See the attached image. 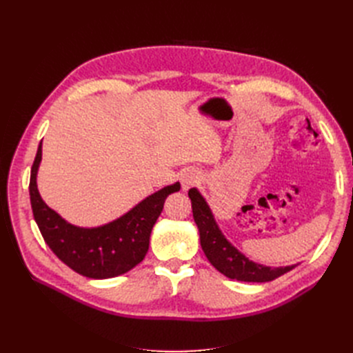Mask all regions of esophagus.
Wrapping results in <instances>:
<instances>
[{
    "label": "esophagus",
    "instance_id": "1",
    "mask_svg": "<svg viewBox=\"0 0 353 353\" xmlns=\"http://www.w3.org/2000/svg\"><path fill=\"white\" fill-rule=\"evenodd\" d=\"M199 181H200V175H199V172H196V170H193V169L185 170L183 176H181V183H183V188L185 191L193 185H196Z\"/></svg>",
    "mask_w": 353,
    "mask_h": 353
}]
</instances>
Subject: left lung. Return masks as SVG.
Returning <instances> with one entry per match:
<instances>
[{
    "label": "left lung",
    "mask_w": 353,
    "mask_h": 353,
    "mask_svg": "<svg viewBox=\"0 0 353 353\" xmlns=\"http://www.w3.org/2000/svg\"><path fill=\"white\" fill-rule=\"evenodd\" d=\"M188 197L191 199L193 218L199 228L201 249L209 262L228 279L245 283H266L279 279L297 266L296 263L271 268V266L250 261L223 236L215 218H213L208 201L199 193V190L191 188L188 191Z\"/></svg>",
    "instance_id": "1"
}]
</instances>
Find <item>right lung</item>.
I'll return each instance as SVG.
<instances>
[{"mask_svg":"<svg viewBox=\"0 0 353 353\" xmlns=\"http://www.w3.org/2000/svg\"><path fill=\"white\" fill-rule=\"evenodd\" d=\"M41 159L42 143L30 170V205L42 237L57 258L74 272L94 280L122 275L140 263L163 203L169 194L179 191V183L156 191L112 222L83 228L72 225L42 200L37 185Z\"/></svg>","mask_w":353,"mask_h":353,"instance_id":"add662e5","label":"right lung"}]
</instances>
